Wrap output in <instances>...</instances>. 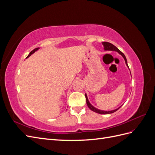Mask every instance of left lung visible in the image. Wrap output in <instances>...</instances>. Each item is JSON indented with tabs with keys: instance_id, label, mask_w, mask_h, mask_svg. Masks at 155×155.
Here are the masks:
<instances>
[{
	"instance_id": "8db88e82",
	"label": "left lung",
	"mask_w": 155,
	"mask_h": 155,
	"mask_svg": "<svg viewBox=\"0 0 155 155\" xmlns=\"http://www.w3.org/2000/svg\"><path fill=\"white\" fill-rule=\"evenodd\" d=\"M102 45H104V50H105V51H117V52H118V54H120L124 58V60H125V64H126V65H127V67L129 68V66H128V64H127V59H126V58H125V55H124L122 52H121V51L118 48L116 47V46H115L114 45H112V44H111V43H108V42H103ZM130 75H131V74H130ZM85 97H86L87 104V106L88 107L89 109H90L91 110H92V111H94V112H96V113H98V114H108L113 113V112H116V110H118L120 109V108L121 107V105L120 107L117 108V109H116L112 110H100V109H97V108H96L95 107H94V106L91 104L90 101H88V97H87V95L86 93H85Z\"/></svg>"
}]
</instances>
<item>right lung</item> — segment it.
<instances>
[{
    "label": "right lung",
    "instance_id": "right-lung-1",
    "mask_svg": "<svg viewBox=\"0 0 155 155\" xmlns=\"http://www.w3.org/2000/svg\"><path fill=\"white\" fill-rule=\"evenodd\" d=\"M39 48H35L34 50H33L31 51V52H30V53L28 54V55L27 56L26 58H28L30 55H31L33 54H34V53L35 52V51H37V50H38Z\"/></svg>",
    "mask_w": 155,
    "mask_h": 155
}]
</instances>
